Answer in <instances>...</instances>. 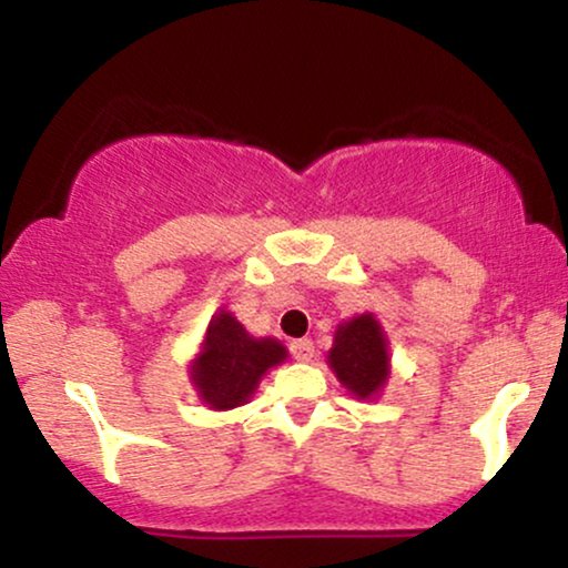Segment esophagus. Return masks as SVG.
Instances as JSON below:
<instances>
[{
	"label": "esophagus",
	"instance_id": "esophagus-1",
	"mask_svg": "<svg viewBox=\"0 0 568 568\" xmlns=\"http://www.w3.org/2000/svg\"><path fill=\"white\" fill-rule=\"evenodd\" d=\"M291 354H293V359H298V362H312V357H314V344H312L310 338L293 341V344H291Z\"/></svg>",
	"mask_w": 568,
	"mask_h": 568
}]
</instances>
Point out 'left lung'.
Wrapping results in <instances>:
<instances>
[{
    "label": "left lung",
    "mask_w": 568,
    "mask_h": 568,
    "mask_svg": "<svg viewBox=\"0 0 568 568\" xmlns=\"http://www.w3.org/2000/svg\"><path fill=\"white\" fill-rule=\"evenodd\" d=\"M388 341L384 327L373 314H359L349 323H341L333 338V349L327 352V365L346 392L359 399H373L384 392L388 373Z\"/></svg>",
    "instance_id": "left-lung-1"
}]
</instances>
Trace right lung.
<instances>
[{
	"label": "right lung",
	"instance_id": "add662e5",
	"mask_svg": "<svg viewBox=\"0 0 568 568\" xmlns=\"http://www.w3.org/2000/svg\"><path fill=\"white\" fill-rule=\"evenodd\" d=\"M288 357L275 338H254L230 312L209 323L201 354L190 365L195 392L211 409L241 407L256 392L270 367Z\"/></svg>",
	"mask_w": 568,
	"mask_h": 568
}]
</instances>
